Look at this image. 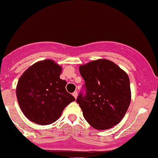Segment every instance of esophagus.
Returning <instances> with one entry per match:
<instances>
[{
	"mask_svg": "<svg viewBox=\"0 0 158 158\" xmlns=\"http://www.w3.org/2000/svg\"><path fill=\"white\" fill-rule=\"evenodd\" d=\"M73 96L74 97L76 98V99H77V96H78V93H77V91H74L73 93Z\"/></svg>",
	"mask_w": 158,
	"mask_h": 158,
	"instance_id": "esophagus-1",
	"label": "esophagus"
}]
</instances>
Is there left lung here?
<instances>
[{"mask_svg":"<svg viewBox=\"0 0 158 158\" xmlns=\"http://www.w3.org/2000/svg\"><path fill=\"white\" fill-rule=\"evenodd\" d=\"M79 72L85 80V94H79L77 102L87 122L98 130L108 129L118 124L131 102L127 73L107 59L80 65Z\"/></svg>","mask_w":158,"mask_h":158,"instance_id":"left-lung-1","label":"left lung"}]
</instances>
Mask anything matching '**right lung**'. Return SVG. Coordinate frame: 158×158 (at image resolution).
<instances>
[{
  "mask_svg": "<svg viewBox=\"0 0 158 158\" xmlns=\"http://www.w3.org/2000/svg\"><path fill=\"white\" fill-rule=\"evenodd\" d=\"M61 67L50 59L30 66L20 77L16 96L21 110L32 122L49 125L56 122L68 105L75 100L60 79Z\"/></svg>",
  "mask_w": 158,
  "mask_h": 158,
  "instance_id": "1",
  "label": "right lung"
}]
</instances>
